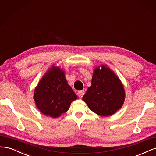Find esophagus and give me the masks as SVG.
Returning a JSON list of instances; mask_svg holds the SVG:
<instances>
[{"instance_id":"obj_1","label":"esophagus","mask_w":156,"mask_h":156,"mask_svg":"<svg viewBox=\"0 0 156 156\" xmlns=\"http://www.w3.org/2000/svg\"><path fill=\"white\" fill-rule=\"evenodd\" d=\"M84 94V90H80L77 92V95L79 98H83Z\"/></svg>"}]
</instances>
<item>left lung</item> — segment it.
Masks as SVG:
<instances>
[{
	"label": "left lung",
	"instance_id": "8db88e82",
	"mask_svg": "<svg viewBox=\"0 0 156 156\" xmlns=\"http://www.w3.org/2000/svg\"><path fill=\"white\" fill-rule=\"evenodd\" d=\"M94 69L92 85L83 97L88 107L96 114L107 116L122 106L125 99L124 87L109 68L101 66Z\"/></svg>",
	"mask_w": 156,
	"mask_h": 156
}]
</instances>
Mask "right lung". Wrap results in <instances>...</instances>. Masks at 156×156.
Masks as SVG:
<instances>
[{
  "label": "right lung",
  "instance_id": "1",
  "mask_svg": "<svg viewBox=\"0 0 156 156\" xmlns=\"http://www.w3.org/2000/svg\"><path fill=\"white\" fill-rule=\"evenodd\" d=\"M34 99L37 108L46 116L57 118L66 112L77 99L58 68L46 73L35 89Z\"/></svg>",
  "mask_w": 156,
  "mask_h": 156
}]
</instances>
